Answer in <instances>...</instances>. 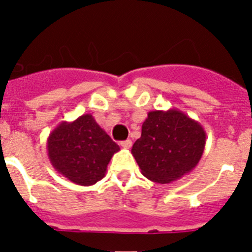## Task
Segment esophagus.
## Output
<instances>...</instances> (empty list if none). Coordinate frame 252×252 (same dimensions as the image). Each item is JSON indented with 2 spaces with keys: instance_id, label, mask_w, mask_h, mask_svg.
<instances>
[{
  "instance_id": "34e87169",
  "label": "esophagus",
  "mask_w": 252,
  "mask_h": 252,
  "mask_svg": "<svg viewBox=\"0 0 252 252\" xmlns=\"http://www.w3.org/2000/svg\"><path fill=\"white\" fill-rule=\"evenodd\" d=\"M120 145L124 149H130L131 145H132V142H131V140H125V141L120 142Z\"/></svg>"
}]
</instances>
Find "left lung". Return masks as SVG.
Masks as SVG:
<instances>
[{"label":"left lung","mask_w":252,"mask_h":252,"mask_svg":"<svg viewBox=\"0 0 252 252\" xmlns=\"http://www.w3.org/2000/svg\"><path fill=\"white\" fill-rule=\"evenodd\" d=\"M206 146V131L195 120L177 108L150 111L142 124L141 137L131 149L148 179L166 184L197 166Z\"/></svg>","instance_id":"8db88e82"}]
</instances>
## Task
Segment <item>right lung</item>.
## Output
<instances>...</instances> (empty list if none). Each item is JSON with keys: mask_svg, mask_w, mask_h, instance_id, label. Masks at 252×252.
<instances>
[{"mask_svg": "<svg viewBox=\"0 0 252 252\" xmlns=\"http://www.w3.org/2000/svg\"><path fill=\"white\" fill-rule=\"evenodd\" d=\"M48 158L58 173L78 186H93L106 175L111 158L120 150L91 113L63 121L46 142Z\"/></svg>", "mask_w": 252, "mask_h": 252, "instance_id": "1", "label": "right lung"}]
</instances>
